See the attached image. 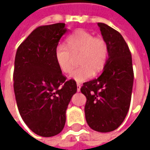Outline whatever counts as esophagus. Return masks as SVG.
<instances>
[{
    "label": "esophagus",
    "mask_w": 150,
    "mask_h": 150,
    "mask_svg": "<svg viewBox=\"0 0 150 150\" xmlns=\"http://www.w3.org/2000/svg\"><path fill=\"white\" fill-rule=\"evenodd\" d=\"M77 87H78V88H77L78 92H80V89H81V84L78 83H77Z\"/></svg>",
    "instance_id": "34e87169"
}]
</instances>
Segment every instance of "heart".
<instances>
[{
	"mask_svg": "<svg viewBox=\"0 0 150 150\" xmlns=\"http://www.w3.org/2000/svg\"><path fill=\"white\" fill-rule=\"evenodd\" d=\"M66 46L58 44L54 51L57 65L62 72H68L72 67V56L78 57V67L72 69L70 78L78 83L88 80L104 67L108 57V46L102 38H95L84 29L77 30L66 39Z\"/></svg>",
	"mask_w": 150,
	"mask_h": 150,
	"instance_id": "obj_1",
	"label": "heart"
}]
</instances>
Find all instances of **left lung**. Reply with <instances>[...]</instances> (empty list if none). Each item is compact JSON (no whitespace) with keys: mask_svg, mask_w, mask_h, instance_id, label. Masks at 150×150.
Listing matches in <instances>:
<instances>
[{"mask_svg":"<svg viewBox=\"0 0 150 150\" xmlns=\"http://www.w3.org/2000/svg\"><path fill=\"white\" fill-rule=\"evenodd\" d=\"M108 46V57L100 76L84 83L86 121L92 129L108 133L124 122L129 109L134 71L129 48L122 35L104 23H98Z\"/></svg>","mask_w":150,"mask_h":150,"instance_id":"1","label":"left lung"}]
</instances>
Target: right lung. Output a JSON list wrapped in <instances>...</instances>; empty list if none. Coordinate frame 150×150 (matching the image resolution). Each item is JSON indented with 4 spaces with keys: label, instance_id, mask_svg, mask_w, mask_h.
Returning a JSON list of instances; mask_svg holds the SVG:
<instances>
[{
    "label": "right lung",
    "instance_id": "add662e5",
    "mask_svg": "<svg viewBox=\"0 0 150 150\" xmlns=\"http://www.w3.org/2000/svg\"><path fill=\"white\" fill-rule=\"evenodd\" d=\"M67 32L65 23L36 28L21 44L15 57L14 92L25 124L36 134H58L66 123V110L77 83L56 63L54 51Z\"/></svg>",
    "mask_w": 150,
    "mask_h": 150
}]
</instances>
